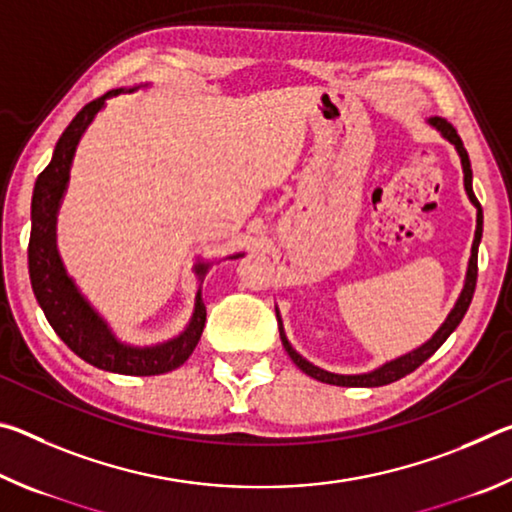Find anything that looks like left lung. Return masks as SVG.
<instances>
[{"mask_svg": "<svg viewBox=\"0 0 512 512\" xmlns=\"http://www.w3.org/2000/svg\"><path fill=\"white\" fill-rule=\"evenodd\" d=\"M431 126H436L440 133H443L449 142H452L456 146L458 155H461V164H463V180H465V192L467 196H470V201L474 203L476 207V232H474V244H472V257H470V266H467V277H465V287L461 291V298L456 300L454 309L449 311L447 320L443 323V327L438 329L436 334L431 336V339L420 345L418 350H413L409 354H404V357L395 359V361H388L384 363V366L372 370V372H366V375H334V372H327L323 368L314 366V363H309L307 359H302L300 354L291 348V343L287 341V336H284V332L280 329V336H282V345L284 350L289 352L291 361L296 363V366L305 372V375L314 377L318 381H323V384H334V386H386V384H393V381L402 379L406 375H411V372L415 368H420L424 361H427L433 352H436L440 345H443L447 341V336L454 332V329L458 327V323H461L467 307H470L472 302V296H474V289H476V273H479V266H476V257H479V244H481V235H483V210H481V203L476 201V196L472 192V167H470V158H467V151L465 146L461 142V137H458L456 128L449 124L447 119L443 117H433L429 119Z\"/></svg>", "mask_w": 512, "mask_h": 512, "instance_id": "1", "label": "left lung"}]
</instances>
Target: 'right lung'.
<instances>
[{
  "label": "right lung",
  "instance_id": "add662e5",
  "mask_svg": "<svg viewBox=\"0 0 512 512\" xmlns=\"http://www.w3.org/2000/svg\"><path fill=\"white\" fill-rule=\"evenodd\" d=\"M121 92H124V88L112 90L79 110V115L60 135L54 158L38 176L31 201L29 275L33 293H36L38 305L45 311L49 325L65 341L67 348L79 354L83 361L92 363L94 368L119 372V375H162V372L183 366L189 354L194 352L198 339H201L207 316L201 289L196 293L194 316L183 334L162 345H153V348H133V345L117 341L106 320L81 296L76 284L67 277L56 250V212L60 198L65 194L76 144H79L85 128L90 126V121L103 108L106 99ZM207 266L210 264H198L196 273L203 277L207 273Z\"/></svg>",
  "mask_w": 512,
  "mask_h": 512
}]
</instances>
